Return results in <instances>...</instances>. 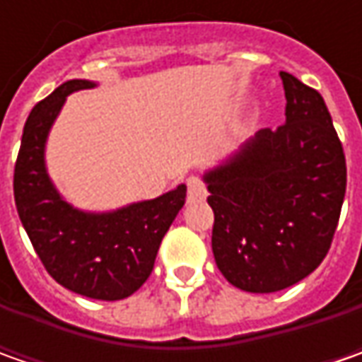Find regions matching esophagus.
<instances>
[{
	"label": "esophagus",
	"mask_w": 362,
	"mask_h": 362,
	"mask_svg": "<svg viewBox=\"0 0 362 362\" xmlns=\"http://www.w3.org/2000/svg\"><path fill=\"white\" fill-rule=\"evenodd\" d=\"M207 197V187L199 177H189L187 179V202H203Z\"/></svg>",
	"instance_id": "esophagus-1"
}]
</instances>
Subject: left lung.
<instances>
[{"instance_id": "8db88e82", "label": "left lung", "mask_w": 362, "mask_h": 362, "mask_svg": "<svg viewBox=\"0 0 362 362\" xmlns=\"http://www.w3.org/2000/svg\"><path fill=\"white\" fill-rule=\"evenodd\" d=\"M286 122L264 129L205 173L219 272L240 290L268 294L304 280L327 257L346 191V160L327 105L280 72Z\"/></svg>"}]
</instances>
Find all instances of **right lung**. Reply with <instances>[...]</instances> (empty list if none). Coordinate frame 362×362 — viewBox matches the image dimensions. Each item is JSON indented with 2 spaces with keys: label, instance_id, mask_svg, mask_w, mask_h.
I'll return each mask as SVG.
<instances>
[{
  "label": "right lung",
  "instance_id": "obj_1",
  "mask_svg": "<svg viewBox=\"0 0 362 362\" xmlns=\"http://www.w3.org/2000/svg\"><path fill=\"white\" fill-rule=\"evenodd\" d=\"M92 86L68 80L32 108L13 169V197L35 254L58 284L86 298L122 300L151 276L187 187L112 214H84L64 202L46 173L44 145L66 96Z\"/></svg>",
  "mask_w": 362,
  "mask_h": 362
}]
</instances>
